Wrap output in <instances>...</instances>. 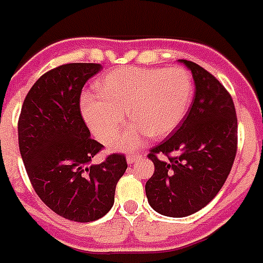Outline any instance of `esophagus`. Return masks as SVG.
<instances>
[{
	"label": "esophagus",
	"mask_w": 263,
	"mask_h": 263,
	"mask_svg": "<svg viewBox=\"0 0 263 263\" xmlns=\"http://www.w3.org/2000/svg\"><path fill=\"white\" fill-rule=\"evenodd\" d=\"M140 158H142V154H140V153L129 154V155H127L128 165H134V163H136V162H138Z\"/></svg>",
	"instance_id": "34e87169"
}]
</instances>
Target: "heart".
I'll use <instances>...</instances> for the list:
<instances>
[{
  "mask_svg": "<svg viewBox=\"0 0 263 263\" xmlns=\"http://www.w3.org/2000/svg\"><path fill=\"white\" fill-rule=\"evenodd\" d=\"M97 95H83L81 109L97 139L109 144L124 121V110L134 124L116 139L113 148L135 151L148 135H170L186 116L193 98V82L183 69L119 67L100 78Z\"/></svg>",
  "mask_w": 263,
  "mask_h": 263,
  "instance_id": "1",
  "label": "heart"
}]
</instances>
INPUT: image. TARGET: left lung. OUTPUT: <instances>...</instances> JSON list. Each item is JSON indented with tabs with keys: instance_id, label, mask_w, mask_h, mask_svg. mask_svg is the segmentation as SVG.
Here are the masks:
<instances>
[{
	"instance_id": "left-lung-1",
	"label": "left lung",
	"mask_w": 263,
	"mask_h": 263,
	"mask_svg": "<svg viewBox=\"0 0 263 263\" xmlns=\"http://www.w3.org/2000/svg\"><path fill=\"white\" fill-rule=\"evenodd\" d=\"M180 62L193 76V104L178 129L150 150L155 172L146 182L148 204L170 217L189 216L212 201L231 172L238 147L230 93L201 66Z\"/></svg>"
}]
</instances>
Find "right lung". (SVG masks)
<instances>
[{
	"mask_svg": "<svg viewBox=\"0 0 263 263\" xmlns=\"http://www.w3.org/2000/svg\"><path fill=\"white\" fill-rule=\"evenodd\" d=\"M100 63H67L50 70L28 91L18 119V147L32 186L57 215L80 223L109 212L127 170L121 154L91 165L102 144L81 115L83 85Z\"/></svg>",
	"mask_w": 263,
	"mask_h": 263,
	"instance_id": "right-lung-1",
	"label": "right lung"
}]
</instances>
